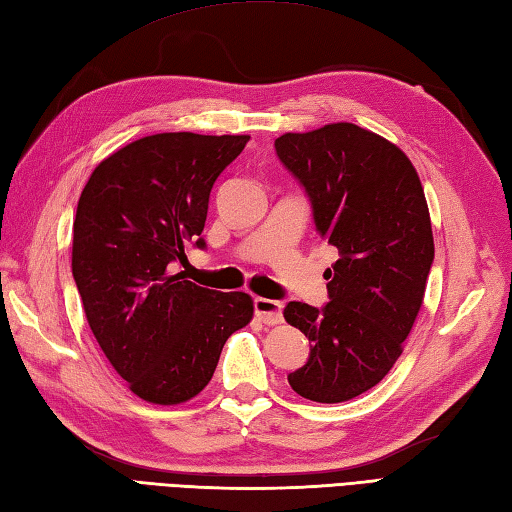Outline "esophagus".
<instances>
[{"instance_id":"34e87169","label":"esophagus","mask_w":512,"mask_h":512,"mask_svg":"<svg viewBox=\"0 0 512 512\" xmlns=\"http://www.w3.org/2000/svg\"><path fill=\"white\" fill-rule=\"evenodd\" d=\"M282 310L284 304L277 302V299H266V297H255V313L262 319L264 324L273 326V324H282Z\"/></svg>"}]
</instances>
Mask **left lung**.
<instances>
[{
  "instance_id": "1",
  "label": "left lung",
  "mask_w": 512,
  "mask_h": 512,
  "mask_svg": "<svg viewBox=\"0 0 512 512\" xmlns=\"http://www.w3.org/2000/svg\"><path fill=\"white\" fill-rule=\"evenodd\" d=\"M275 153L308 195L319 237L339 250L330 302L284 308L310 342L288 384L310 402H348L386 377L422 308L435 259L424 188L402 150L348 122L286 133Z\"/></svg>"
}]
</instances>
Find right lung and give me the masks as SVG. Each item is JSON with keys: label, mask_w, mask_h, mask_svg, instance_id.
<instances>
[{"label": "right lung", "mask_w": 512, "mask_h": 512, "mask_svg": "<svg viewBox=\"0 0 512 512\" xmlns=\"http://www.w3.org/2000/svg\"><path fill=\"white\" fill-rule=\"evenodd\" d=\"M248 135L159 133L119 148L82 190L73 277L88 326L144 402L202 393L226 339L253 319L246 293H219L175 273L202 230L217 177Z\"/></svg>", "instance_id": "1"}]
</instances>
